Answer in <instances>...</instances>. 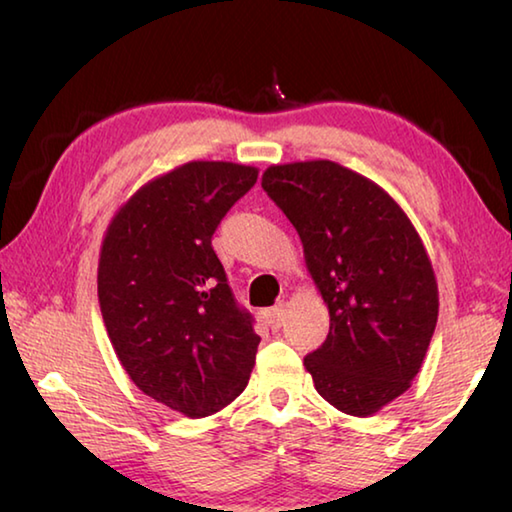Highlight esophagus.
<instances>
[{
	"instance_id": "esophagus-1",
	"label": "esophagus",
	"mask_w": 512,
	"mask_h": 512,
	"mask_svg": "<svg viewBox=\"0 0 512 512\" xmlns=\"http://www.w3.org/2000/svg\"><path fill=\"white\" fill-rule=\"evenodd\" d=\"M284 311H287V305L284 302H277L275 307L268 309V325L271 327H280L282 325V318H284Z\"/></svg>"
}]
</instances>
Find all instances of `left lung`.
<instances>
[{
    "instance_id": "1",
    "label": "left lung",
    "mask_w": 512,
    "mask_h": 512,
    "mask_svg": "<svg viewBox=\"0 0 512 512\" xmlns=\"http://www.w3.org/2000/svg\"><path fill=\"white\" fill-rule=\"evenodd\" d=\"M262 187L298 230L329 309L305 368L320 397L368 418L409 391L436 329V273L418 230L391 194L332 160L273 164Z\"/></svg>"
}]
</instances>
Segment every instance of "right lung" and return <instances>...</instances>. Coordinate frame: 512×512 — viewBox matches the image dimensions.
<instances>
[{"label":"right lung","instance_id":"add662e5","mask_svg":"<svg viewBox=\"0 0 512 512\" xmlns=\"http://www.w3.org/2000/svg\"><path fill=\"white\" fill-rule=\"evenodd\" d=\"M257 169L194 160L119 207L99 257V305L112 348L142 393L187 418L244 391L259 336L212 248L216 225Z\"/></svg>","mask_w":512,"mask_h":512}]
</instances>
